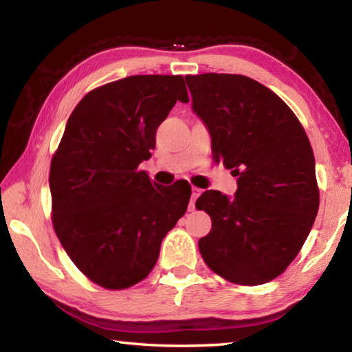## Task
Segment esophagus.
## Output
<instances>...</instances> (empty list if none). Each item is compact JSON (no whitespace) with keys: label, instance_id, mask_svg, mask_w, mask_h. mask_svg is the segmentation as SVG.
Listing matches in <instances>:
<instances>
[{"label":"esophagus","instance_id":"1","mask_svg":"<svg viewBox=\"0 0 352 352\" xmlns=\"http://www.w3.org/2000/svg\"><path fill=\"white\" fill-rule=\"evenodd\" d=\"M201 194V189L199 188H192V194H190V204H189V211L195 210V200L199 199V195Z\"/></svg>","mask_w":352,"mask_h":352}]
</instances>
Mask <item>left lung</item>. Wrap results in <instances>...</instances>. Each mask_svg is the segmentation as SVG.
<instances>
[{"label": "left lung", "instance_id": "8db88e82", "mask_svg": "<svg viewBox=\"0 0 352 352\" xmlns=\"http://www.w3.org/2000/svg\"><path fill=\"white\" fill-rule=\"evenodd\" d=\"M184 79L214 162L237 177L234 197L210 189L195 201L212 220L200 253L231 283H269L295 259L317 217L311 142L287 104L262 83L216 73Z\"/></svg>", "mask_w": 352, "mask_h": 352}]
</instances>
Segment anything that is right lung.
<instances>
[{"label":"right lung","mask_w":352,"mask_h":352,"mask_svg":"<svg viewBox=\"0 0 352 352\" xmlns=\"http://www.w3.org/2000/svg\"><path fill=\"white\" fill-rule=\"evenodd\" d=\"M177 100L189 102L182 76L107 83L77 104L52 157L56 234L77 269L105 289L144 279L164 236L186 212L190 188H155L138 169Z\"/></svg>","instance_id":"add662e5"}]
</instances>
